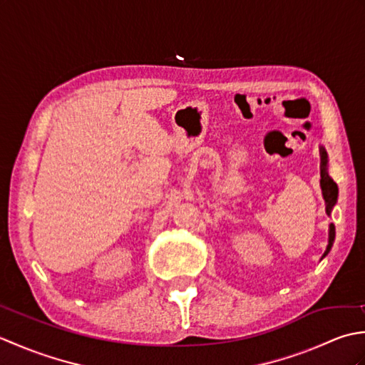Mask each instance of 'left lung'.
<instances>
[{
  "label": "left lung",
  "instance_id": "1",
  "mask_svg": "<svg viewBox=\"0 0 365 365\" xmlns=\"http://www.w3.org/2000/svg\"><path fill=\"white\" fill-rule=\"evenodd\" d=\"M320 187H322V195L324 199V210H327V215L329 216L332 208H334L337 202V196H339V188L336 182L332 180L328 174V153L324 150V147L320 145ZM334 238H336V227L334 224H329V232H328V246L327 251L322 255V259L327 257L329 254L332 245H334Z\"/></svg>",
  "mask_w": 365,
  "mask_h": 365
}]
</instances>
